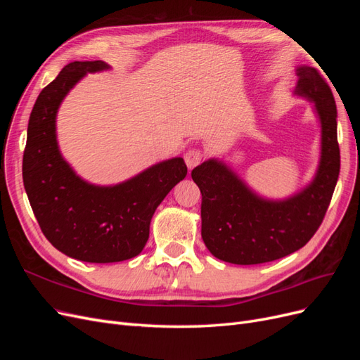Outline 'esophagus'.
I'll return each mask as SVG.
<instances>
[{"label":"esophagus","instance_id":"34e87169","mask_svg":"<svg viewBox=\"0 0 360 360\" xmlns=\"http://www.w3.org/2000/svg\"><path fill=\"white\" fill-rule=\"evenodd\" d=\"M202 159H204V151L201 148H191L186 151V155H184V160H186V165L189 169L200 165Z\"/></svg>","mask_w":360,"mask_h":360}]
</instances>
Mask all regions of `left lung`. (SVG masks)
I'll return each instance as SVG.
<instances>
[{
  "label": "left lung",
  "instance_id": "8db88e82",
  "mask_svg": "<svg viewBox=\"0 0 360 360\" xmlns=\"http://www.w3.org/2000/svg\"><path fill=\"white\" fill-rule=\"evenodd\" d=\"M296 93L315 103L321 120V160L309 186L285 201H266L224 163L207 160L192 169L201 191V236L210 252L233 264H261L287 257L317 233L340 176L336 103L314 68L297 69Z\"/></svg>",
  "mask_w": 360,
  "mask_h": 360
}]
</instances>
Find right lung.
<instances>
[{
	"label": "right lung",
	"mask_w": 360,
	"mask_h": 360,
	"mask_svg": "<svg viewBox=\"0 0 360 360\" xmlns=\"http://www.w3.org/2000/svg\"><path fill=\"white\" fill-rule=\"evenodd\" d=\"M108 69L103 61H73L43 89L32 108L22 179L41 233L75 259L117 263L144 249L158 205L186 177L188 167L174 158L112 188L81 180L63 160L56 138L57 110L86 72Z\"/></svg>",
	"instance_id": "add662e5"
}]
</instances>
